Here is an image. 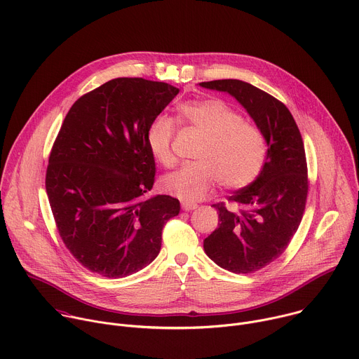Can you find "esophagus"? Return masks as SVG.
Returning a JSON list of instances; mask_svg holds the SVG:
<instances>
[{
	"mask_svg": "<svg viewBox=\"0 0 359 359\" xmlns=\"http://www.w3.org/2000/svg\"><path fill=\"white\" fill-rule=\"evenodd\" d=\"M182 209L184 212H190V210L197 209V204L196 203H189V201H182Z\"/></svg>",
	"mask_w": 359,
	"mask_h": 359,
	"instance_id": "esophagus-1",
	"label": "esophagus"
}]
</instances>
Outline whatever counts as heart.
I'll return each instance as SVG.
<instances>
[{
	"label": "heart",
	"mask_w": 359,
	"mask_h": 359,
	"mask_svg": "<svg viewBox=\"0 0 359 359\" xmlns=\"http://www.w3.org/2000/svg\"><path fill=\"white\" fill-rule=\"evenodd\" d=\"M182 123L196 128L204 137L196 149L197 161L184 163L179 170L162 179L168 193L184 201L206 196L219 179L224 189H243L257 179L267 156L266 137L262 129L219 97L196 99L179 109ZM176 122L165 115L153 118L146 128L144 142L156 162L175 165L172 142Z\"/></svg>",
	"instance_id": "obj_1"
}]
</instances>
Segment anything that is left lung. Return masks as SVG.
Instances as JSON below:
<instances>
[{
	"label": "left lung",
	"instance_id": "left-lung-1",
	"mask_svg": "<svg viewBox=\"0 0 359 359\" xmlns=\"http://www.w3.org/2000/svg\"><path fill=\"white\" fill-rule=\"evenodd\" d=\"M200 86L236 97L269 146L260 176L229 197L237 209L213 204L220 223L203 243L204 251L222 269L236 274L259 271L285 251L304 215L309 175L302 137L283 102L251 83L219 79Z\"/></svg>",
	"mask_w": 359,
	"mask_h": 359
}]
</instances>
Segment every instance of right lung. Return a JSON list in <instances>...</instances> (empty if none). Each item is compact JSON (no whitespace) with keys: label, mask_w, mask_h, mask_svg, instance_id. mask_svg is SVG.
Here are the masks:
<instances>
[{"label":"right lung","mask_w":359,"mask_h":359,"mask_svg":"<svg viewBox=\"0 0 359 359\" xmlns=\"http://www.w3.org/2000/svg\"><path fill=\"white\" fill-rule=\"evenodd\" d=\"M179 89L143 78H116L81 96L50 150L45 189L58 233L92 273L122 278L158 257L177 198H144L155 183L146 128Z\"/></svg>","instance_id":"add662e5"}]
</instances>
